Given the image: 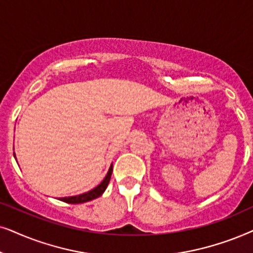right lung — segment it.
Returning <instances> with one entry per match:
<instances>
[{"instance_id":"add662e5","label":"right lung","mask_w":253,"mask_h":253,"mask_svg":"<svg viewBox=\"0 0 253 253\" xmlns=\"http://www.w3.org/2000/svg\"><path fill=\"white\" fill-rule=\"evenodd\" d=\"M13 156H15V153H13ZM112 164H111L110 169H109V172L104 178L102 183H100L98 186H96L95 188H92L91 191L86 192V193H83V194H80V195H74V197H66V198H60L59 200L61 201H65L67 204H83V203H86V201H90V200H93L96 199V198L100 197L104 193V191L106 190L107 185L110 183V179H111V174H112Z\"/></svg>"}]
</instances>
